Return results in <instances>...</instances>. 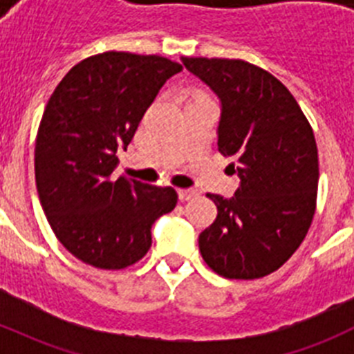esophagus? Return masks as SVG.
Listing matches in <instances>:
<instances>
[{
  "label": "esophagus",
  "mask_w": 354,
  "mask_h": 354,
  "mask_svg": "<svg viewBox=\"0 0 354 354\" xmlns=\"http://www.w3.org/2000/svg\"><path fill=\"white\" fill-rule=\"evenodd\" d=\"M177 193H179V198L183 200V202H184V200H186V202H187V200H193L196 196L195 189H179Z\"/></svg>",
  "instance_id": "1"
}]
</instances>
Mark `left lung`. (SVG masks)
<instances>
[{
    "mask_svg": "<svg viewBox=\"0 0 354 354\" xmlns=\"http://www.w3.org/2000/svg\"><path fill=\"white\" fill-rule=\"evenodd\" d=\"M180 60L220 97L218 150L236 159L241 179L232 198L207 193L218 216L200 234V253L230 280L268 277L292 257L314 220V131L286 84L264 68L228 58Z\"/></svg>",
    "mask_w": 354,
    "mask_h": 354,
    "instance_id": "8db88e82",
    "label": "left lung"
}]
</instances>
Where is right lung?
<instances>
[{
  "label": "right lung",
  "mask_w": 354,
  "mask_h": 354,
  "mask_svg": "<svg viewBox=\"0 0 354 354\" xmlns=\"http://www.w3.org/2000/svg\"><path fill=\"white\" fill-rule=\"evenodd\" d=\"M183 65L158 55L106 51L65 74L44 109L35 180L46 218L84 264L124 270L145 257L150 228L174 211V187L115 179L126 149L168 77Z\"/></svg>",
  "instance_id": "add662e5"
}]
</instances>
